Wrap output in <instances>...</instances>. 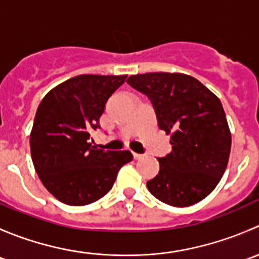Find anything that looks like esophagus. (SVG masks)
Instances as JSON below:
<instances>
[{"mask_svg": "<svg viewBox=\"0 0 259 259\" xmlns=\"http://www.w3.org/2000/svg\"><path fill=\"white\" fill-rule=\"evenodd\" d=\"M133 156H134V159H143L144 158V154H138V153H133Z\"/></svg>", "mask_w": 259, "mask_h": 259, "instance_id": "34e87169", "label": "esophagus"}]
</instances>
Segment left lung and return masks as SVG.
Segmentation results:
<instances>
[{
	"label": "left lung",
	"mask_w": 259,
	"mask_h": 259,
	"mask_svg": "<svg viewBox=\"0 0 259 259\" xmlns=\"http://www.w3.org/2000/svg\"><path fill=\"white\" fill-rule=\"evenodd\" d=\"M126 82L148 96L159 129L171 135V151L158 158L160 169L146 183L149 192L173 207L203 200L223 177L231 153V132L219 99L185 74L149 72Z\"/></svg>",
	"instance_id": "left-lung-1"
}]
</instances>
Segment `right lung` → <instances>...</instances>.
Masks as SVG:
<instances>
[{"instance_id": "obj_1", "label": "right lung", "mask_w": 259, "mask_h": 259, "mask_svg": "<svg viewBox=\"0 0 259 259\" xmlns=\"http://www.w3.org/2000/svg\"><path fill=\"white\" fill-rule=\"evenodd\" d=\"M126 75H79L60 83L36 111L30 146L32 163L46 189L60 202L88 205L113 188L120 168L133 160L129 150L91 144L93 130Z\"/></svg>"}]
</instances>
